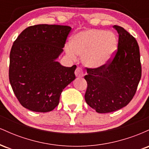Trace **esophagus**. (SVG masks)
<instances>
[{"label": "esophagus", "instance_id": "obj_1", "mask_svg": "<svg viewBox=\"0 0 149 149\" xmlns=\"http://www.w3.org/2000/svg\"><path fill=\"white\" fill-rule=\"evenodd\" d=\"M75 75H76V77H78V78L83 76V71L81 68L80 67L77 68L76 71H75Z\"/></svg>", "mask_w": 149, "mask_h": 149}]
</instances>
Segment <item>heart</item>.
<instances>
[{
	"label": "heart",
	"mask_w": 149,
	"mask_h": 149,
	"mask_svg": "<svg viewBox=\"0 0 149 149\" xmlns=\"http://www.w3.org/2000/svg\"><path fill=\"white\" fill-rule=\"evenodd\" d=\"M117 38L113 32L90 29L74 35L71 44H66V52L75 59L77 54L92 69H100L110 62L117 48Z\"/></svg>",
	"instance_id": "b5f03b06"
}]
</instances>
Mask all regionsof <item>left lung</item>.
Listing matches in <instances>:
<instances>
[{
    "instance_id": "1",
    "label": "left lung",
    "mask_w": 149,
    "mask_h": 149,
    "mask_svg": "<svg viewBox=\"0 0 149 149\" xmlns=\"http://www.w3.org/2000/svg\"><path fill=\"white\" fill-rule=\"evenodd\" d=\"M118 33V49L110 62L100 69L87 68L86 103L97 113L122 109L130 102L141 77L137 41L123 27L114 25Z\"/></svg>"
}]
</instances>
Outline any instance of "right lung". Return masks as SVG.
<instances>
[{"mask_svg": "<svg viewBox=\"0 0 149 149\" xmlns=\"http://www.w3.org/2000/svg\"><path fill=\"white\" fill-rule=\"evenodd\" d=\"M71 30L68 26H31L15 40L9 80L22 107L35 112L51 111L59 104L63 90L76 78V65L66 67L56 61Z\"/></svg>", "mask_w": 149, "mask_h": 149, "instance_id": "obj_1", "label": "right lung"}]
</instances>
